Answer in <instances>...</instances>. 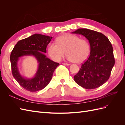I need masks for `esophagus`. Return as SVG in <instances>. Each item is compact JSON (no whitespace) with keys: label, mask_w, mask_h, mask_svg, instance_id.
<instances>
[{"label":"esophagus","mask_w":125,"mask_h":125,"mask_svg":"<svg viewBox=\"0 0 125 125\" xmlns=\"http://www.w3.org/2000/svg\"><path fill=\"white\" fill-rule=\"evenodd\" d=\"M62 63V65H66V66H69V65H70V64L68 63H64V62H63V63Z\"/></svg>","instance_id":"esophagus-1"}]
</instances>
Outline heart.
<instances>
[{
    "label": "heart",
    "instance_id": "obj_1",
    "mask_svg": "<svg viewBox=\"0 0 125 125\" xmlns=\"http://www.w3.org/2000/svg\"><path fill=\"white\" fill-rule=\"evenodd\" d=\"M56 43H51L47 47L48 54L54 61H60L66 54L68 60L74 63H81L88 57L90 46L85 39L66 33L57 37Z\"/></svg>",
    "mask_w": 125,
    "mask_h": 125
}]
</instances>
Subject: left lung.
Instances as JSON below:
<instances>
[{
	"label": "left lung",
	"instance_id": "8db88e82",
	"mask_svg": "<svg viewBox=\"0 0 125 125\" xmlns=\"http://www.w3.org/2000/svg\"><path fill=\"white\" fill-rule=\"evenodd\" d=\"M72 33L84 36L90 45V55L74 76L82 88L93 89L104 84L115 64L112 45L103 34L88 29H79Z\"/></svg>",
	"mask_w": 125,
	"mask_h": 125
}]
</instances>
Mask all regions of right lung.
Masks as SVG:
<instances>
[{"label": "right lung", "mask_w": 125, "mask_h": 125, "mask_svg": "<svg viewBox=\"0 0 125 125\" xmlns=\"http://www.w3.org/2000/svg\"><path fill=\"white\" fill-rule=\"evenodd\" d=\"M52 37L34 34L19 41L15 45L10 55V62L13 77L22 87L30 92H36L45 88L51 81L54 72L59 63L52 61L44 54ZM33 56L38 62L35 75L26 78L20 73L17 63L23 56Z\"/></svg>", "instance_id": "1"}]
</instances>
